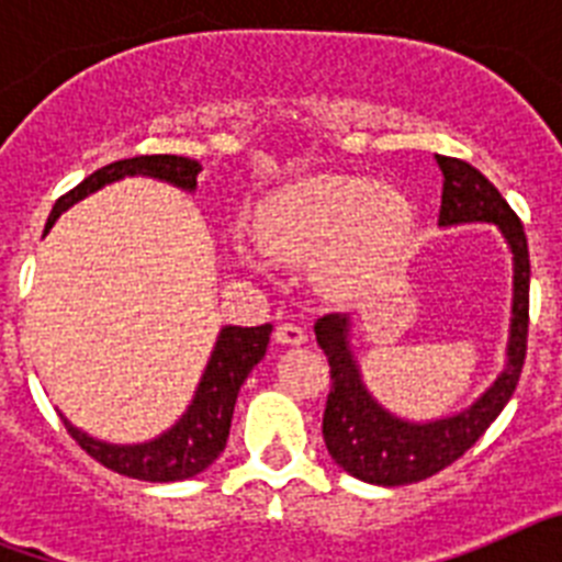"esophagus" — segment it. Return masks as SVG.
<instances>
[{
	"label": "esophagus",
	"instance_id": "esophagus-1",
	"mask_svg": "<svg viewBox=\"0 0 562 562\" xmlns=\"http://www.w3.org/2000/svg\"><path fill=\"white\" fill-rule=\"evenodd\" d=\"M276 342H281V346H304L306 342V331L304 326L297 324H278L276 326Z\"/></svg>",
	"mask_w": 562,
	"mask_h": 562
}]
</instances>
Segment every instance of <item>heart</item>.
I'll list each match as a JSON object with an SVG mask.
<instances>
[{
  "label": "heart",
  "instance_id": "1",
  "mask_svg": "<svg viewBox=\"0 0 562 562\" xmlns=\"http://www.w3.org/2000/svg\"><path fill=\"white\" fill-rule=\"evenodd\" d=\"M416 207L402 188L349 173H315L265 202L256 238L286 265L317 258L326 290L362 292L394 272L411 245Z\"/></svg>",
  "mask_w": 562,
  "mask_h": 562
}]
</instances>
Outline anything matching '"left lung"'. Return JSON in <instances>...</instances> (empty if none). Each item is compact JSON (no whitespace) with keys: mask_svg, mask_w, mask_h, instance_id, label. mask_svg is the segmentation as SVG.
<instances>
[{"mask_svg":"<svg viewBox=\"0 0 562 562\" xmlns=\"http://www.w3.org/2000/svg\"><path fill=\"white\" fill-rule=\"evenodd\" d=\"M436 162L445 177L439 227L495 225L513 252V317L506 362L473 405L439 419L414 422L385 408L362 382L360 362L349 340L351 317L340 312L321 317L315 337L331 371V391L324 411L326 450L346 473L366 484H414L453 464L498 419L524 369L529 331V245L524 225L479 168L441 154H436Z\"/></svg>","mask_w":562,"mask_h":562,"instance_id":"1","label":"left lung"}]
</instances>
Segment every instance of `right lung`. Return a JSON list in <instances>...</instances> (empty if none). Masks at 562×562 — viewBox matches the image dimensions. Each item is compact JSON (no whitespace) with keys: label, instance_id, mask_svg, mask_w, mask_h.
<instances>
[{"label":"right lung","instance_id":"add662e5","mask_svg":"<svg viewBox=\"0 0 562 562\" xmlns=\"http://www.w3.org/2000/svg\"><path fill=\"white\" fill-rule=\"evenodd\" d=\"M200 171V162L191 160V157H177V154H146V157L109 162V166L98 168L95 173H89L81 186L64 193L49 213L44 233L56 225V220L67 207L87 200L89 193L101 191L103 186L123 180V177H151V180L168 182L180 191L193 193ZM270 331V324L222 326L211 360L202 371L200 385L193 391L191 405L171 428L162 430L154 439L137 441V445H112V441L83 434L69 419H64V425L92 459H98L114 473L137 481H154V484L193 479L202 470H207L225 450L238 389L247 380V374L261 362V357L267 355Z\"/></svg>","mask_w":562,"mask_h":562}]
</instances>
